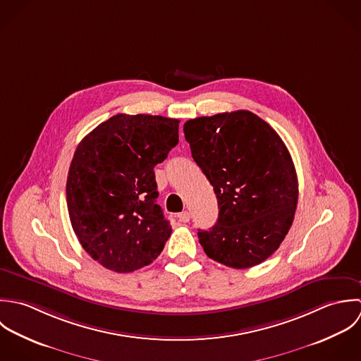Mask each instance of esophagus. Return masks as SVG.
Wrapping results in <instances>:
<instances>
[{"mask_svg":"<svg viewBox=\"0 0 361 361\" xmlns=\"http://www.w3.org/2000/svg\"><path fill=\"white\" fill-rule=\"evenodd\" d=\"M177 217H178V220H180V221H183V223H187V221H190V214H188L187 211H184V212L178 214Z\"/></svg>","mask_w":361,"mask_h":361,"instance_id":"esophagus-1","label":"esophagus"}]
</instances>
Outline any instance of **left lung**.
<instances>
[{
  "instance_id": "obj_1",
  "label": "left lung",
  "mask_w": 361,
  "mask_h": 361,
  "mask_svg": "<svg viewBox=\"0 0 361 361\" xmlns=\"http://www.w3.org/2000/svg\"><path fill=\"white\" fill-rule=\"evenodd\" d=\"M184 135L216 194V224L198 230L205 254L234 269L264 262L285 240L298 200L286 145L248 110L188 120Z\"/></svg>"
}]
</instances>
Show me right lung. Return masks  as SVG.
Returning <instances> with one entry per match:
<instances>
[{"instance_id": "right-lung-1", "label": "right lung", "mask_w": 361, "mask_h": 361, "mask_svg": "<svg viewBox=\"0 0 361 361\" xmlns=\"http://www.w3.org/2000/svg\"><path fill=\"white\" fill-rule=\"evenodd\" d=\"M178 120L117 114L75 150L67 205L83 250L104 268L128 274L164 248L171 226L156 204L154 166L178 144Z\"/></svg>"}]
</instances>
